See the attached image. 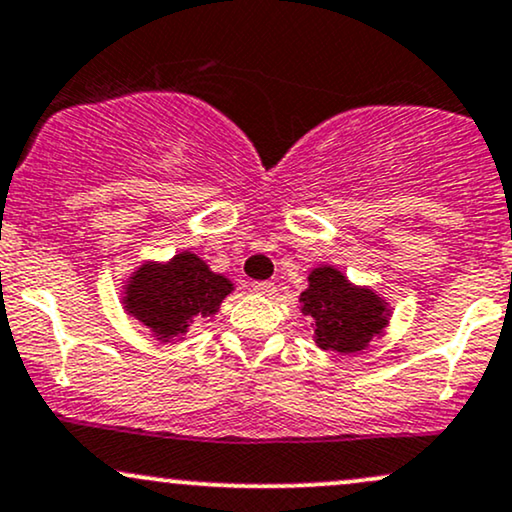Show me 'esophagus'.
I'll list each match as a JSON object with an SVG mask.
<instances>
[{
    "label": "esophagus",
    "instance_id": "obj_1",
    "mask_svg": "<svg viewBox=\"0 0 512 512\" xmlns=\"http://www.w3.org/2000/svg\"><path fill=\"white\" fill-rule=\"evenodd\" d=\"M252 291L260 293V295H274L276 286L272 281H255V283H252Z\"/></svg>",
    "mask_w": 512,
    "mask_h": 512
}]
</instances>
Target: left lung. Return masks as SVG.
Here are the masks:
<instances>
[{"label": "left lung", "instance_id": "8db88e82", "mask_svg": "<svg viewBox=\"0 0 512 512\" xmlns=\"http://www.w3.org/2000/svg\"><path fill=\"white\" fill-rule=\"evenodd\" d=\"M300 312L315 319V343L331 353H360L389 326L391 307L369 286H355L331 264L312 269Z\"/></svg>", "mask_w": 512, "mask_h": 512}]
</instances>
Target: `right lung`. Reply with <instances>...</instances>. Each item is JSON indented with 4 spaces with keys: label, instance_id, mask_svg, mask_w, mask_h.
Returning a JSON list of instances; mask_svg holds the SVG:
<instances>
[{
    "label": "right lung",
    "instance_id": "add662e5",
    "mask_svg": "<svg viewBox=\"0 0 512 512\" xmlns=\"http://www.w3.org/2000/svg\"><path fill=\"white\" fill-rule=\"evenodd\" d=\"M231 291V279L183 250L166 262L140 264L123 286L121 303L159 343H176L195 322L217 315Z\"/></svg>",
    "mask_w": 512,
    "mask_h": 512
}]
</instances>
